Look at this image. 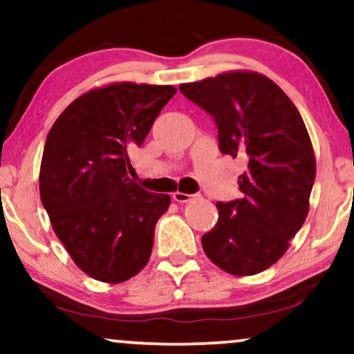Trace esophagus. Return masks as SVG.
I'll return each instance as SVG.
<instances>
[{
  "label": "esophagus",
  "mask_w": 354,
  "mask_h": 354,
  "mask_svg": "<svg viewBox=\"0 0 354 354\" xmlns=\"http://www.w3.org/2000/svg\"><path fill=\"white\" fill-rule=\"evenodd\" d=\"M172 198H174V201H177V203H188V201H192L193 195H190V193L176 192V193H174V195H172Z\"/></svg>",
  "instance_id": "34e87169"
}]
</instances>
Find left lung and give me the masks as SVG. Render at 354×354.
Instances as JSON below:
<instances>
[{"label":"left lung","mask_w":354,"mask_h":354,"mask_svg":"<svg viewBox=\"0 0 354 354\" xmlns=\"http://www.w3.org/2000/svg\"><path fill=\"white\" fill-rule=\"evenodd\" d=\"M188 100L212 115L221 153L243 156L240 200L217 203L219 219L201 236L207 258L232 275H254L288 250L309 211L316 158L297 106L253 71H230L182 84Z\"/></svg>","instance_id":"obj_1"}]
</instances>
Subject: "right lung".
Wrapping results in <instances>:
<instances>
[{
	"label": "right lung",
	"mask_w": 354,
	"mask_h": 354,
	"mask_svg": "<svg viewBox=\"0 0 354 354\" xmlns=\"http://www.w3.org/2000/svg\"><path fill=\"white\" fill-rule=\"evenodd\" d=\"M172 85L115 82L72 101L53 124L40 166V198L77 268L120 283L147 266L154 227L171 196L129 180L127 149L142 147Z\"/></svg>",
	"instance_id": "add662e5"
}]
</instances>
